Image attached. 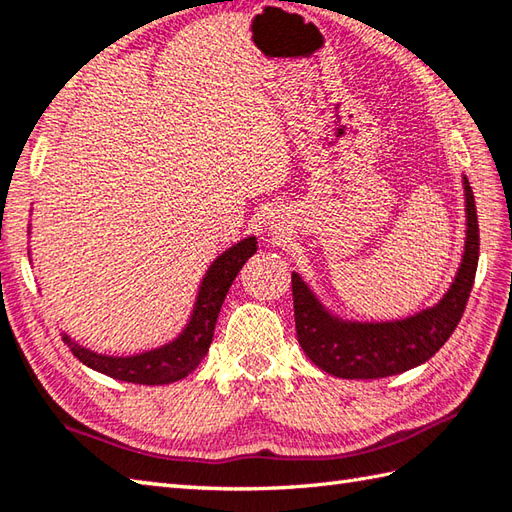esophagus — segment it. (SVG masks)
<instances>
[{"label":"esophagus","mask_w":512,"mask_h":512,"mask_svg":"<svg viewBox=\"0 0 512 512\" xmlns=\"http://www.w3.org/2000/svg\"><path fill=\"white\" fill-rule=\"evenodd\" d=\"M270 231H273V233H279L281 231V224H279V220H270Z\"/></svg>","instance_id":"34e87169"}]
</instances>
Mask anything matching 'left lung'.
I'll use <instances>...</instances> for the list:
<instances>
[{"label": "left lung", "mask_w": 512, "mask_h": 512, "mask_svg": "<svg viewBox=\"0 0 512 512\" xmlns=\"http://www.w3.org/2000/svg\"><path fill=\"white\" fill-rule=\"evenodd\" d=\"M462 187L466 213L462 262L449 290L433 306L405 319H343L323 306L306 279L292 273L297 339L314 365L336 378H385L422 365L447 343L464 314L480 259L475 198L466 176Z\"/></svg>", "instance_id": "left-lung-1"}]
</instances>
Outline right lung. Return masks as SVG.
<instances>
[{
	"label": "right lung",
	"instance_id": "obj_1",
	"mask_svg": "<svg viewBox=\"0 0 512 512\" xmlns=\"http://www.w3.org/2000/svg\"><path fill=\"white\" fill-rule=\"evenodd\" d=\"M255 253L257 237L248 235L213 259V264L200 281L198 297L193 301L189 321L184 323V328L180 330L176 339H171L165 345L129 356H112L94 352L90 347L76 343L68 332H63V343L70 347V352L79 358L83 365H88L94 372L123 380V383H176V380L189 376L193 369L202 363L206 352H209L217 314H220L226 292L231 288L239 270L246 264V259Z\"/></svg>",
	"mask_w": 512,
	"mask_h": 512
}]
</instances>
